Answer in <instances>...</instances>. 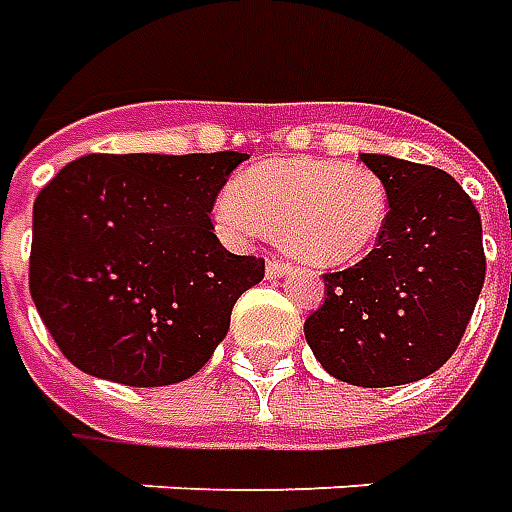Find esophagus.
<instances>
[{"instance_id": "34e87169", "label": "esophagus", "mask_w": 512, "mask_h": 512, "mask_svg": "<svg viewBox=\"0 0 512 512\" xmlns=\"http://www.w3.org/2000/svg\"><path fill=\"white\" fill-rule=\"evenodd\" d=\"M288 263L285 260H277V257H268V263H266V277H271V280H277V277H282L285 271H288Z\"/></svg>"}]
</instances>
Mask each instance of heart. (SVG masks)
<instances>
[{
  "label": "heart",
  "mask_w": 512,
  "mask_h": 512,
  "mask_svg": "<svg viewBox=\"0 0 512 512\" xmlns=\"http://www.w3.org/2000/svg\"><path fill=\"white\" fill-rule=\"evenodd\" d=\"M391 194L377 171L341 157H282L246 169L216 207L232 235L271 232L307 266L355 263L388 224Z\"/></svg>",
  "instance_id": "obj_1"
}]
</instances>
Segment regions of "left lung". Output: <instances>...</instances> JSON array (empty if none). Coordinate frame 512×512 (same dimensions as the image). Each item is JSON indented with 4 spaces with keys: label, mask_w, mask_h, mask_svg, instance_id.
I'll return each mask as SVG.
<instances>
[{
    "label": "left lung",
    "mask_w": 512,
    "mask_h": 512,
    "mask_svg": "<svg viewBox=\"0 0 512 512\" xmlns=\"http://www.w3.org/2000/svg\"><path fill=\"white\" fill-rule=\"evenodd\" d=\"M360 160L388 185V224L360 263L324 274L327 296L305 338L335 380L391 388L455 355L485 282L482 221L452 174L388 155Z\"/></svg>",
    "instance_id": "8db88e82"
}]
</instances>
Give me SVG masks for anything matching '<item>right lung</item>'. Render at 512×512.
I'll use <instances>...</instances> for the list:
<instances>
[{
  "mask_svg": "<svg viewBox=\"0 0 512 512\" xmlns=\"http://www.w3.org/2000/svg\"><path fill=\"white\" fill-rule=\"evenodd\" d=\"M244 152L85 155L32 207L30 293L74 366L130 388L188 380L266 260L232 255L210 210Z\"/></svg>",
  "mask_w": 512,
  "mask_h": 512,
  "instance_id": "right-lung-1",
  "label": "right lung"
}]
</instances>
